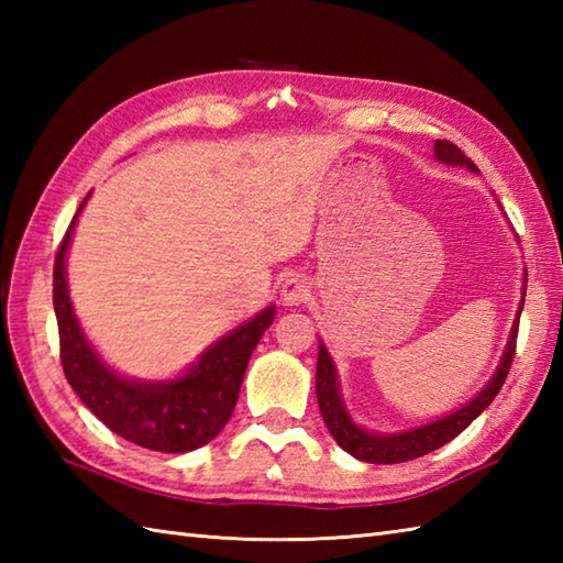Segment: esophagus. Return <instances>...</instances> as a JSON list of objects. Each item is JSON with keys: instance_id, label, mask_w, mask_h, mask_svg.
I'll return each instance as SVG.
<instances>
[{"instance_id": "obj_1", "label": "esophagus", "mask_w": 563, "mask_h": 563, "mask_svg": "<svg viewBox=\"0 0 563 563\" xmlns=\"http://www.w3.org/2000/svg\"><path fill=\"white\" fill-rule=\"evenodd\" d=\"M280 300L288 307H300L309 300V283L305 278H290L283 283Z\"/></svg>"}]
</instances>
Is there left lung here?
<instances>
[{
    "label": "left lung",
    "mask_w": 563,
    "mask_h": 563,
    "mask_svg": "<svg viewBox=\"0 0 563 563\" xmlns=\"http://www.w3.org/2000/svg\"><path fill=\"white\" fill-rule=\"evenodd\" d=\"M435 159L442 164H452V166H466L470 172H479L476 169V164L466 157V154L457 145H452V142H448V140L435 142ZM525 283H528V273H525ZM522 302H525V292H522V300L518 307V317H516V321H512L506 351H504V355H500V363L496 367L494 377L488 379V385L479 394H476L470 404H464L462 409L442 416L433 423L418 426L411 430H401V433H391V435L369 433V430L357 426L349 416V411H345V406H343V399H341V391H339L336 365H333L324 341H319L317 401H319L321 418H324V423L329 428V433L333 435V440H336L345 452L353 454L355 460H363L369 464H397V462H409L416 457H423V454L442 448L452 438H457L462 430L470 426L488 404L494 401L500 387H504L508 369L512 365V357H516V341H518Z\"/></svg>",
    "instance_id": "8db88e82"
}]
</instances>
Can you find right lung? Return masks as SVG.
<instances>
[{"mask_svg": "<svg viewBox=\"0 0 563 563\" xmlns=\"http://www.w3.org/2000/svg\"><path fill=\"white\" fill-rule=\"evenodd\" d=\"M81 200L69 230L57 249L53 271V305L59 329V361L65 377L84 406L121 435L140 448L157 452H190L220 433L239 399V387L254 353L275 319V307L236 327L190 365L181 377L164 382H137L121 377L106 365L84 336L69 302L65 258Z\"/></svg>", "mask_w": 563, "mask_h": 563, "instance_id": "obj_1", "label": "right lung"}]
</instances>
